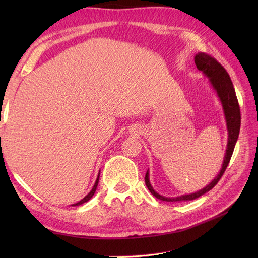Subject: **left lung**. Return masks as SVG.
<instances>
[{
	"label": "left lung",
	"instance_id": "1",
	"mask_svg": "<svg viewBox=\"0 0 258 258\" xmlns=\"http://www.w3.org/2000/svg\"><path fill=\"white\" fill-rule=\"evenodd\" d=\"M194 59H195L196 68L200 71H202V73L204 74L206 78H208V82H210L213 90L216 92L217 97L220 98V102L222 104L224 116H225V120H226L227 134H228L226 152H225V156H224L222 168L220 173L217 174V176L214 177L212 182L208 185H206L204 188L197 190L195 193L185 194V195H180L176 197H167V196H163L161 194H158L157 191H155L154 188L152 187L151 182H150V173H149V169H147L146 175H145V184L147 186V188H149L152 195H154L156 199L161 201H165V202L191 201V200L199 199L200 196L204 195L205 193H207V191H210L214 186L218 183V180L221 179L224 172H225L228 163L231 161V157L234 152V147H235V144H236L238 135H239V128H240L239 105L236 97V93H235V90H234V85L232 83V80L229 78L226 70L224 69L215 58L207 55L205 53H201V52L197 53Z\"/></svg>",
	"mask_w": 258,
	"mask_h": 258
}]
</instances>
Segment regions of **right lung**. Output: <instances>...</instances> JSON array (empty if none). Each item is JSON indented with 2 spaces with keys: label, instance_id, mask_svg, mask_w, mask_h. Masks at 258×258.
<instances>
[{
  "label": "right lung",
  "instance_id": "add662e5",
  "mask_svg": "<svg viewBox=\"0 0 258 258\" xmlns=\"http://www.w3.org/2000/svg\"><path fill=\"white\" fill-rule=\"evenodd\" d=\"M98 179H100V173H98V175H97V178H96V180H95V184H94V186H93V188L91 189V191L89 194H87L84 199H82L80 202H78V203H75V204H73L72 206H79V205H81V204H83V203H85V202H87V201H90L92 197H93V195L95 194V190H96V188H97V184H98Z\"/></svg>",
  "mask_w": 258,
  "mask_h": 258
}]
</instances>
